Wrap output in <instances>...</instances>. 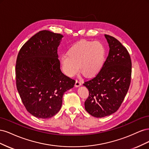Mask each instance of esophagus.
<instances>
[{
	"mask_svg": "<svg viewBox=\"0 0 149 149\" xmlns=\"http://www.w3.org/2000/svg\"><path fill=\"white\" fill-rule=\"evenodd\" d=\"M81 81L79 80H76V83H75V86L76 87H78L79 86L81 85Z\"/></svg>",
	"mask_w": 149,
	"mask_h": 149,
	"instance_id": "34e87169",
	"label": "esophagus"
}]
</instances>
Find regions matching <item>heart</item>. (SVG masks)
Masks as SVG:
<instances>
[{"instance_id":"heart-1","label":"heart","mask_w":149,"mask_h":149,"mask_svg":"<svg viewBox=\"0 0 149 149\" xmlns=\"http://www.w3.org/2000/svg\"><path fill=\"white\" fill-rule=\"evenodd\" d=\"M106 49L100 42L81 40L74 43L63 55L60 61L64 73L69 77L78 73L79 66L81 71L86 76L96 74L104 63Z\"/></svg>"}]
</instances>
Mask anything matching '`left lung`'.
<instances>
[{
    "mask_svg": "<svg viewBox=\"0 0 149 149\" xmlns=\"http://www.w3.org/2000/svg\"><path fill=\"white\" fill-rule=\"evenodd\" d=\"M109 52L100 72L83 84L89 91L85 109L95 118H103L118 110L131 81L132 62L127 49L119 40L105 35Z\"/></svg>",
    "mask_w": 149,
    "mask_h": 149,
    "instance_id": "left-lung-1",
    "label": "left lung"
}]
</instances>
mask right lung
Instances as JSON below:
<instances>
[{"instance_id": "right-lung-1", "label": "right lung", "mask_w": 149, "mask_h": 149, "mask_svg": "<svg viewBox=\"0 0 149 149\" xmlns=\"http://www.w3.org/2000/svg\"><path fill=\"white\" fill-rule=\"evenodd\" d=\"M63 37L48 30L34 35L20 48L15 65L17 91L26 109L48 119L61 109L63 96L75 80L62 73L57 53Z\"/></svg>"}]
</instances>
